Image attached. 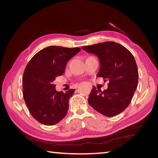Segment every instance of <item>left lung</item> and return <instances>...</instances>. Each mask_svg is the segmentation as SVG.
I'll return each mask as SVG.
<instances>
[{
	"label": "left lung",
	"mask_w": 158,
	"mask_h": 158,
	"mask_svg": "<svg viewBox=\"0 0 158 158\" xmlns=\"http://www.w3.org/2000/svg\"><path fill=\"white\" fill-rule=\"evenodd\" d=\"M82 49L98 56L101 67L97 77L109 82L103 91L93 86L89 104L106 117L121 113L131 102L138 86L139 72L133 55L113 41L83 46Z\"/></svg>",
	"instance_id": "8db88e82"
}]
</instances>
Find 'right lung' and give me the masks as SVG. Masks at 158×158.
I'll return each mask as SVG.
<instances>
[{"label":"right lung","mask_w":158,"mask_h":158,"mask_svg":"<svg viewBox=\"0 0 158 158\" xmlns=\"http://www.w3.org/2000/svg\"><path fill=\"white\" fill-rule=\"evenodd\" d=\"M80 51L79 48L48 46L27 64L22 78L23 97L29 112L40 123L51 126L66 116L75 89L58 92L53 81L63 74L67 62Z\"/></svg>","instance_id":"obj_1"}]
</instances>
